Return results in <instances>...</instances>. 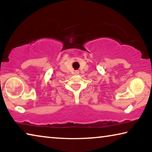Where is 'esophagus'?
I'll return each instance as SVG.
<instances>
[{"label": "esophagus", "mask_w": 152, "mask_h": 152, "mask_svg": "<svg viewBox=\"0 0 152 152\" xmlns=\"http://www.w3.org/2000/svg\"><path fill=\"white\" fill-rule=\"evenodd\" d=\"M74 73H75L76 74H79V71L78 70H76L75 72H74Z\"/></svg>", "instance_id": "esophagus-1"}]
</instances>
